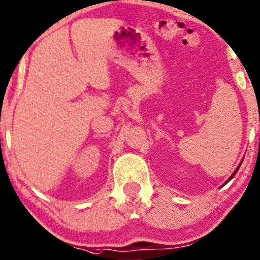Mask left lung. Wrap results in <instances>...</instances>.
<instances>
[{
  "label": "left lung",
  "instance_id": "8db88e82",
  "mask_svg": "<svg viewBox=\"0 0 260 260\" xmlns=\"http://www.w3.org/2000/svg\"><path fill=\"white\" fill-rule=\"evenodd\" d=\"M241 164H242V161H241V162H240V165H241ZM240 165H239V166L237 167V170H235V171L233 172V174H232V175H231V177H229V179H228L227 181H225V183H224L223 185H225V184H227L229 180H232V179H233V177H234V175H235V174H237V172H238V170H239V168H240Z\"/></svg>",
  "mask_w": 260,
  "mask_h": 260
}]
</instances>
